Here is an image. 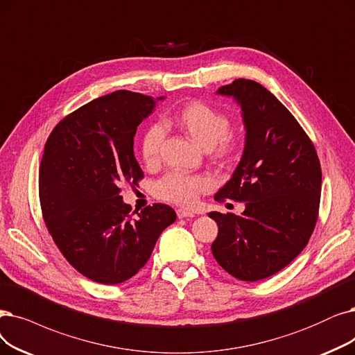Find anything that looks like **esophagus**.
Returning a JSON list of instances; mask_svg holds the SVG:
<instances>
[{
  "label": "esophagus",
  "mask_w": 355,
  "mask_h": 355,
  "mask_svg": "<svg viewBox=\"0 0 355 355\" xmlns=\"http://www.w3.org/2000/svg\"><path fill=\"white\" fill-rule=\"evenodd\" d=\"M178 212V217L179 218H185V217H195V212H192V211H188V209H178L176 211Z\"/></svg>",
  "instance_id": "1"
}]
</instances>
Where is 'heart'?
<instances>
[{"mask_svg":"<svg viewBox=\"0 0 355 355\" xmlns=\"http://www.w3.org/2000/svg\"><path fill=\"white\" fill-rule=\"evenodd\" d=\"M172 121L205 150L214 148L218 154H225L232 148L233 141L227 134L230 128L229 118L207 103L191 102ZM163 138L164 130L159 123L150 125L144 131L141 137V155L146 163L157 162ZM209 188L211 180L207 176L172 172L155 183V195L178 205H191L198 200V195Z\"/></svg>","mask_w":355,"mask_h":355,"instance_id":"1","label":"heart"}]
</instances>
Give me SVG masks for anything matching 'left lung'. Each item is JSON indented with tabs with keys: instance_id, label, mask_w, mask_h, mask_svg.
I'll return each mask as SVG.
<instances>
[{
	"instance_id": "left-lung-1",
	"label": "left lung",
	"mask_w": 355,
	"mask_h": 355,
	"mask_svg": "<svg viewBox=\"0 0 355 355\" xmlns=\"http://www.w3.org/2000/svg\"><path fill=\"white\" fill-rule=\"evenodd\" d=\"M216 94L240 106L246 134L242 159L214 198L243 201L245 211L208 212L218 225L211 250L230 275L259 281L287 266L313 233L320 163L300 123L259 83L239 78Z\"/></svg>"
}]
</instances>
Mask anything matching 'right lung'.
Returning <instances> with one entry per match:
<instances>
[{
	"instance_id": "obj_1",
	"label": "right lung",
	"mask_w": 355,
	"mask_h": 355,
	"mask_svg": "<svg viewBox=\"0 0 355 355\" xmlns=\"http://www.w3.org/2000/svg\"><path fill=\"white\" fill-rule=\"evenodd\" d=\"M164 98L113 92L71 113L46 141L39 170L46 227L67 261L101 284L134 277L176 220L164 204L132 218L119 195L121 183L143 178L134 154L137 126Z\"/></svg>"
}]
</instances>
